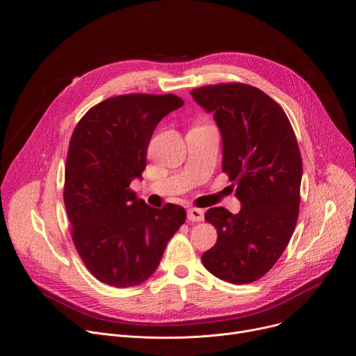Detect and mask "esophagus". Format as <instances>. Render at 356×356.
I'll return each mask as SVG.
<instances>
[{
  "mask_svg": "<svg viewBox=\"0 0 356 356\" xmlns=\"http://www.w3.org/2000/svg\"><path fill=\"white\" fill-rule=\"evenodd\" d=\"M187 218L190 221H203L204 220V210L191 207L187 210Z\"/></svg>",
  "mask_w": 356,
  "mask_h": 356,
  "instance_id": "obj_1",
  "label": "esophagus"
}]
</instances>
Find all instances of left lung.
Instances as JSON below:
<instances>
[{
  "instance_id": "8db88e82",
  "label": "left lung",
  "mask_w": 356,
  "mask_h": 356,
  "mask_svg": "<svg viewBox=\"0 0 356 356\" xmlns=\"http://www.w3.org/2000/svg\"><path fill=\"white\" fill-rule=\"evenodd\" d=\"M190 93L214 115L222 172L241 203L237 214L224 207L206 211L217 243L202 261L220 280L248 284L273 268L296 229L302 177L297 138L282 108L258 88L220 83Z\"/></svg>"
}]
</instances>
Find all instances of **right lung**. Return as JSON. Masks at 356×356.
I'll use <instances>...</instances> for the list:
<instances>
[{
	"instance_id": "1",
	"label": "right lung",
	"mask_w": 356,
	"mask_h": 356,
	"mask_svg": "<svg viewBox=\"0 0 356 356\" xmlns=\"http://www.w3.org/2000/svg\"><path fill=\"white\" fill-rule=\"evenodd\" d=\"M183 104L176 95L115 96L89 109L72 134L63 188L72 240L88 270L111 286L146 281L186 220L183 207L153 209L129 188L142 179L157 123Z\"/></svg>"
}]
</instances>
